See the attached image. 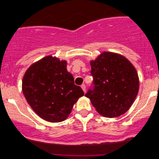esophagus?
Listing matches in <instances>:
<instances>
[{
    "label": "esophagus",
    "instance_id": "1",
    "mask_svg": "<svg viewBox=\"0 0 159 159\" xmlns=\"http://www.w3.org/2000/svg\"><path fill=\"white\" fill-rule=\"evenodd\" d=\"M81 88H82V90H83V91L84 92H86V86H85V84H81Z\"/></svg>",
    "mask_w": 159,
    "mask_h": 159
}]
</instances>
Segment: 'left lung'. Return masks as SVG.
<instances>
[{
    "mask_svg": "<svg viewBox=\"0 0 159 159\" xmlns=\"http://www.w3.org/2000/svg\"><path fill=\"white\" fill-rule=\"evenodd\" d=\"M90 66L93 85L85 97L102 116L125 114L138 93L139 78L134 66L125 57L111 52L102 53Z\"/></svg>",
    "mask_w": 159,
    "mask_h": 159,
    "instance_id": "1",
    "label": "left lung"
}]
</instances>
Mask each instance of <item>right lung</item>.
I'll return each instance as SVG.
<instances>
[{
    "instance_id": "right-lung-1",
    "label": "right lung",
    "mask_w": 159,
    "mask_h": 159,
    "mask_svg": "<svg viewBox=\"0 0 159 159\" xmlns=\"http://www.w3.org/2000/svg\"><path fill=\"white\" fill-rule=\"evenodd\" d=\"M66 65V61L48 56L32 64L22 79V92L28 103L48 121L66 120L78 98L84 96Z\"/></svg>"
}]
</instances>
